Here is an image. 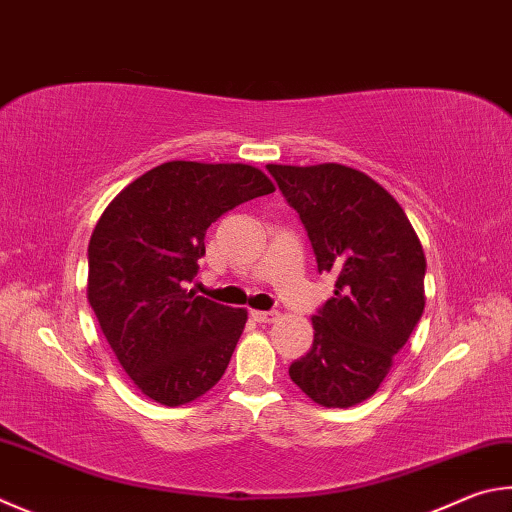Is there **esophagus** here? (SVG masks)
I'll use <instances>...</instances> for the list:
<instances>
[{
  "label": "esophagus",
  "instance_id": "esophagus-1",
  "mask_svg": "<svg viewBox=\"0 0 512 512\" xmlns=\"http://www.w3.org/2000/svg\"><path fill=\"white\" fill-rule=\"evenodd\" d=\"M250 315H253V320L259 324H268L277 320V311H250Z\"/></svg>",
  "mask_w": 512,
  "mask_h": 512
}]
</instances>
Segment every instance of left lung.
<instances>
[{
  "label": "left lung",
  "instance_id": "left-lung-1",
  "mask_svg": "<svg viewBox=\"0 0 512 512\" xmlns=\"http://www.w3.org/2000/svg\"><path fill=\"white\" fill-rule=\"evenodd\" d=\"M311 239L320 273L336 275L313 315V347L288 376L322 407L376 392L425 309V255L383 185L347 165H266Z\"/></svg>",
  "mask_w": 512,
  "mask_h": 512
}]
</instances>
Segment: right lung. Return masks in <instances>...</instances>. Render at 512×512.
Wrapping results in <instances>:
<instances>
[{"instance_id":"obj_1","label":"right lung","mask_w":512,"mask_h":512,"mask_svg":"<svg viewBox=\"0 0 512 512\" xmlns=\"http://www.w3.org/2000/svg\"><path fill=\"white\" fill-rule=\"evenodd\" d=\"M275 192L253 165L170 161L132 181L89 241L87 297L120 367L152 401L176 407L219 383L248 313L194 295L206 230Z\"/></svg>"}]
</instances>
